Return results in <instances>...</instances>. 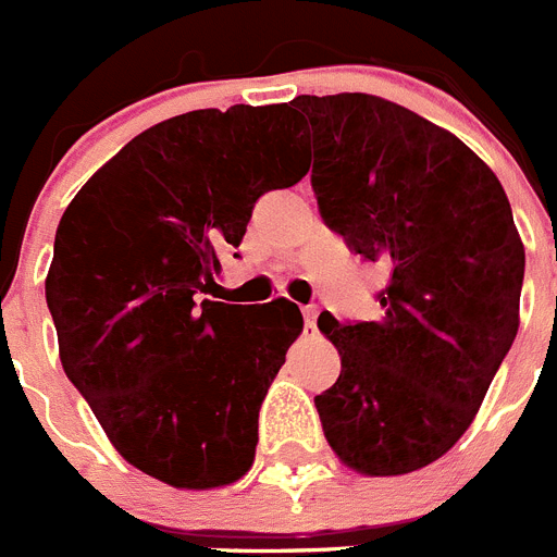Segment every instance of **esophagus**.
<instances>
[{
  "label": "esophagus",
  "mask_w": 557,
  "mask_h": 557,
  "mask_svg": "<svg viewBox=\"0 0 557 557\" xmlns=\"http://www.w3.org/2000/svg\"><path fill=\"white\" fill-rule=\"evenodd\" d=\"M318 304H309V307H304V329L307 332H314V323H318Z\"/></svg>",
  "instance_id": "obj_1"
}]
</instances>
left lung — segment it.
<instances>
[{
	"instance_id": "left-lung-1",
	"label": "left lung",
	"mask_w": 557,
	"mask_h": 557,
	"mask_svg": "<svg viewBox=\"0 0 557 557\" xmlns=\"http://www.w3.org/2000/svg\"><path fill=\"white\" fill-rule=\"evenodd\" d=\"M323 223L387 268L382 321L318 318L339 376L326 441L371 476L424 469L469 430L519 332L524 248L499 178L444 127L371 95L295 97Z\"/></svg>"
}]
</instances>
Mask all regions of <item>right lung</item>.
Returning a JSON list of instances; mask_svg holds the SVG:
<instances>
[{"label":"right lung","instance_id":"right-lung-1","mask_svg":"<svg viewBox=\"0 0 557 557\" xmlns=\"http://www.w3.org/2000/svg\"><path fill=\"white\" fill-rule=\"evenodd\" d=\"M287 106L203 108L127 141L63 211L47 275L69 382L131 466L175 488L250 469L304 318L200 298L256 200L307 175Z\"/></svg>","mask_w":557,"mask_h":557}]
</instances>
